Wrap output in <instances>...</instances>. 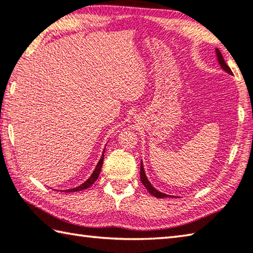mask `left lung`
Instances as JSON below:
<instances>
[{
    "label": "left lung",
    "instance_id": "8db88e82",
    "mask_svg": "<svg viewBox=\"0 0 253 253\" xmlns=\"http://www.w3.org/2000/svg\"><path fill=\"white\" fill-rule=\"evenodd\" d=\"M216 54H217V58H218L219 64L221 65L222 69L225 70V71H227V73H229V74L231 75V74H232V71H231V69L229 68V66H228V65L226 64V61H225V59H223V57H222V55H221L220 50H219V49H216ZM140 177H141V182L143 183V185L145 186V188H146L147 190H149V193H150L151 195H153L154 197H157V198H164V197H168V195H166V194H163V193H161V192H159V190H156V189L153 187V186H152V185L150 184V182H149V180H147L146 176H145L144 169H143V164H142V163H141Z\"/></svg>",
    "mask_w": 253,
    "mask_h": 253
}]
</instances>
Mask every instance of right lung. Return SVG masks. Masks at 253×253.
Instances as JSON below:
<instances>
[{"label": "right lung", "instance_id": "obj_1", "mask_svg": "<svg viewBox=\"0 0 253 253\" xmlns=\"http://www.w3.org/2000/svg\"><path fill=\"white\" fill-rule=\"evenodd\" d=\"M103 154H104V152L102 153L101 159H100V161L98 162V164H97V166H96V169L93 170L92 175L90 176V177H89L87 180H85V182H84V184H82V185L78 186V187H76V188L65 190V193H74V192H79V190H83V189H87V188L90 187V186H91L94 182H96L97 178H98V176H99V174H100V170H101L102 164H103Z\"/></svg>", "mask_w": 253, "mask_h": 253}]
</instances>
